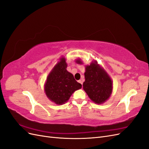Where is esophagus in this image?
<instances>
[{"instance_id": "esophagus-1", "label": "esophagus", "mask_w": 149, "mask_h": 149, "mask_svg": "<svg viewBox=\"0 0 149 149\" xmlns=\"http://www.w3.org/2000/svg\"><path fill=\"white\" fill-rule=\"evenodd\" d=\"M79 83H81V84H83V81H82L81 79L79 80Z\"/></svg>"}]
</instances>
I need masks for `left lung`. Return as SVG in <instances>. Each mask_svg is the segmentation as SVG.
Returning a JSON list of instances; mask_svg holds the SVG:
<instances>
[{"label":"left lung","instance_id":"left-lung-1","mask_svg":"<svg viewBox=\"0 0 149 149\" xmlns=\"http://www.w3.org/2000/svg\"><path fill=\"white\" fill-rule=\"evenodd\" d=\"M76 63H83L80 58H78ZM84 78L83 89L90 100L97 104H101L109 100L113 88L112 81L96 60L93 61L89 65L85 66Z\"/></svg>","mask_w":149,"mask_h":149}]
</instances>
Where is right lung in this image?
Returning a JSON list of instances; mask_svg holds the SVG:
<instances>
[{"label":"right lung","mask_w":149,"mask_h":149,"mask_svg":"<svg viewBox=\"0 0 149 149\" xmlns=\"http://www.w3.org/2000/svg\"><path fill=\"white\" fill-rule=\"evenodd\" d=\"M67 66L65 58L62 56L48 75L44 84L47 97L58 105L66 102L75 91L82 87L73 74L67 71Z\"/></svg>","instance_id":"obj_1"}]
</instances>
